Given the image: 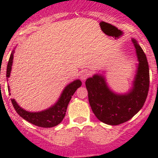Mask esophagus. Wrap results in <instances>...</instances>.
Here are the masks:
<instances>
[{
  "mask_svg": "<svg viewBox=\"0 0 158 158\" xmlns=\"http://www.w3.org/2000/svg\"><path fill=\"white\" fill-rule=\"evenodd\" d=\"M89 75H90V73H89V71L88 70V69H83V70L81 71L80 73V76L82 81L85 80L86 78H87Z\"/></svg>",
  "mask_w": 158,
  "mask_h": 158,
  "instance_id": "esophagus-1",
  "label": "esophagus"
}]
</instances>
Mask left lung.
<instances>
[{"mask_svg": "<svg viewBox=\"0 0 158 158\" xmlns=\"http://www.w3.org/2000/svg\"><path fill=\"white\" fill-rule=\"evenodd\" d=\"M138 64L131 87L127 93L113 91L107 82L105 71L89 77L85 86L89 102L94 115L107 125H118L131 119L145 104L150 86V71L147 58L136 40L132 38Z\"/></svg>", "mask_w": 158, "mask_h": 158, "instance_id": "1", "label": "left lung"}]
</instances>
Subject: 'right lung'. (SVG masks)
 <instances>
[{"mask_svg": "<svg viewBox=\"0 0 158 158\" xmlns=\"http://www.w3.org/2000/svg\"><path fill=\"white\" fill-rule=\"evenodd\" d=\"M15 49V48H14ZM15 51H12L11 53L9 61H8V65H7L6 77L8 79L10 77L11 71H12V65L13 62V54ZM8 80H7L8 81ZM81 86V81L79 79L73 81L68 84L64 89L62 90V93L60 95L59 98L58 99L54 104L51 105V107L45 110L40 111H28L23 109L15 100V99H12L11 101L12 103L14 108L19 116L24 118L25 120L31 123L34 124L35 126L41 127H53L60 123L63 120L64 117L65 115L67 107L70 101L72 96L74 94L77 89ZM8 92L10 93V86L8 84Z\"/></svg>", "mask_w": 158, "mask_h": 158, "instance_id": "1", "label": "right lung"}]
</instances>
